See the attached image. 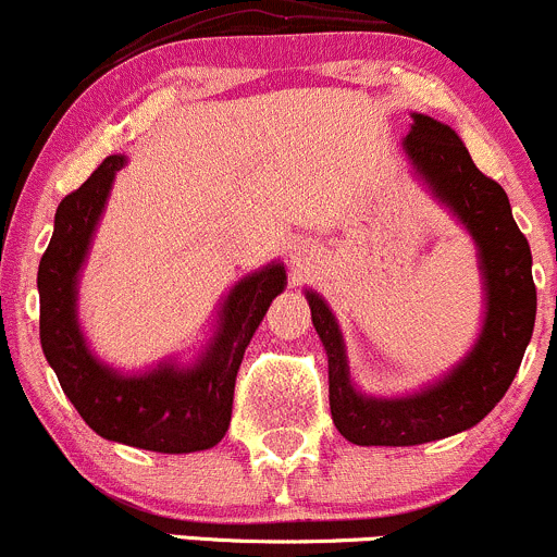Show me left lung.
Masks as SVG:
<instances>
[{
  "label": "left lung",
  "instance_id": "1",
  "mask_svg": "<svg viewBox=\"0 0 557 557\" xmlns=\"http://www.w3.org/2000/svg\"><path fill=\"white\" fill-rule=\"evenodd\" d=\"M404 148L417 178L468 230L479 251L484 322L471 351L438 382L400 398H373L351 384L344 335L327 302L308 289L311 322L327 351L330 414L360 447H414L468 431L495 409L520 368L536 322L531 246L515 224L506 191L473 164L453 126L411 113Z\"/></svg>",
  "mask_w": 557,
  "mask_h": 557
}]
</instances>
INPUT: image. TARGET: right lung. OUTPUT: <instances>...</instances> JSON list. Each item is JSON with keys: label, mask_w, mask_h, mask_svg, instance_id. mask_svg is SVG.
<instances>
[{"label": "right lung", "mask_w": 557, "mask_h": 557, "mask_svg": "<svg viewBox=\"0 0 557 557\" xmlns=\"http://www.w3.org/2000/svg\"><path fill=\"white\" fill-rule=\"evenodd\" d=\"M124 164L126 157L113 153L59 202L53 238L37 271L40 344L64 395L94 433L151 453H200L227 433L240 360L273 297L286 286V271L271 262L240 278L222 302L216 333L189 366L164 360L126 376L99 362L78 322V276Z\"/></svg>", "instance_id": "right-lung-1"}]
</instances>
